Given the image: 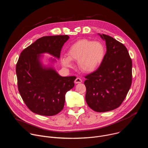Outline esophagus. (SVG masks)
Here are the masks:
<instances>
[{"mask_svg": "<svg viewBox=\"0 0 148 148\" xmlns=\"http://www.w3.org/2000/svg\"><path fill=\"white\" fill-rule=\"evenodd\" d=\"M74 82L75 84H78V83H81L82 82V79L79 78H77L75 81H74Z\"/></svg>", "mask_w": 148, "mask_h": 148, "instance_id": "obj_1", "label": "esophagus"}]
</instances>
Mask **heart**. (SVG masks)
I'll use <instances>...</instances> for the list:
<instances>
[{"label": "heart", "mask_w": 148, "mask_h": 148, "mask_svg": "<svg viewBox=\"0 0 148 148\" xmlns=\"http://www.w3.org/2000/svg\"><path fill=\"white\" fill-rule=\"evenodd\" d=\"M106 49L101 41L82 40L72 45L67 52V56H62L60 61L66 68L73 66L72 60L78 61L79 69L85 73L96 70L103 62Z\"/></svg>", "instance_id": "1"}]
</instances>
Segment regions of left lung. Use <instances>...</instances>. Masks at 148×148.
I'll return each mask as SVG.
<instances>
[{
    "label": "left lung",
    "mask_w": 148,
    "mask_h": 148,
    "mask_svg": "<svg viewBox=\"0 0 148 148\" xmlns=\"http://www.w3.org/2000/svg\"><path fill=\"white\" fill-rule=\"evenodd\" d=\"M105 41L107 52L99 68L85 77L86 100L98 112L119 107L127 95L132 83L131 58L126 47L111 36L98 34Z\"/></svg>",
    "instance_id": "8db88e82"
}]
</instances>
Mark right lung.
I'll list each match as a JSON object with an SVG mask.
<instances>
[{
  "label": "right lung",
  "mask_w": 148,
  "mask_h": 148,
  "mask_svg": "<svg viewBox=\"0 0 148 148\" xmlns=\"http://www.w3.org/2000/svg\"><path fill=\"white\" fill-rule=\"evenodd\" d=\"M67 35L45 36L37 39L20 55L16 64L19 93L29 109L43 116L58 114L64 107L66 94L74 87L76 77H62L54 65L60 58L62 47L69 39ZM44 53L54 58L44 63Z\"/></svg>",
  "instance_id": "1"
}]
</instances>
